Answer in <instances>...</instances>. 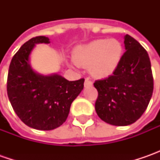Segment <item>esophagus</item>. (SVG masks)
Listing matches in <instances>:
<instances>
[{"mask_svg": "<svg viewBox=\"0 0 160 160\" xmlns=\"http://www.w3.org/2000/svg\"><path fill=\"white\" fill-rule=\"evenodd\" d=\"M90 85H92V82L90 80L89 78H86L84 81V86H90Z\"/></svg>", "mask_w": 160, "mask_h": 160, "instance_id": "1", "label": "esophagus"}]
</instances>
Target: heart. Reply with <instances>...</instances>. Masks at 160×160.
I'll return each instance as SVG.
<instances>
[{
	"label": "heart",
	"mask_w": 160,
	"mask_h": 160,
	"mask_svg": "<svg viewBox=\"0 0 160 160\" xmlns=\"http://www.w3.org/2000/svg\"><path fill=\"white\" fill-rule=\"evenodd\" d=\"M123 47L116 39L95 40L77 47L73 58L77 66L91 68L92 74L96 77L104 78L111 76L122 58Z\"/></svg>",
	"instance_id": "b5f03b06"
}]
</instances>
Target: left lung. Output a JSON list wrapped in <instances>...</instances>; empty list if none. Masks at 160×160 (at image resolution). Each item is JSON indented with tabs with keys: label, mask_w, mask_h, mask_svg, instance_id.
I'll return each mask as SVG.
<instances>
[{
	"label": "left lung",
	"mask_w": 160,
	"mask_h": 160,
	"mask_svg": "<svg viewBox=\"0 0 160 160\" xmlns=\"http://www.w3.org/2000/svg\"><path fill=\"white\" fill-rule=\"evenodd\" d=\"M126 52L111 76L97 80L95 110L108 124L124 126L142 117L153 92V77L147 51L132 36H125Z\"/></svg>",
	"instance_id": "1"
}]
</instances>
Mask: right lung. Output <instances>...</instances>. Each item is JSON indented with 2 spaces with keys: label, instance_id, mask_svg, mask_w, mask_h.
Masks as SVG:
<instances>
[{
  "label": "right lung",
  "instance_id": "obj_1",
  "mask_svg": "<svg viewBox=\"0 0 160 160\" xmlns=\"http://www.w3.org/2000/svg\"><path fill=\"white\" fill-rule=\"evenodd\" d=\"M45 36L25 42L9 65L7 93L14 111L24 124L37 130L60 126L69 113L71 103L83 88L84 79L68 81L59 75L42 76L29 64V55L36 43H49Z\"/></svg>",
  "mask_w": 160,
  "mask_h": 160
}]
</instances>
